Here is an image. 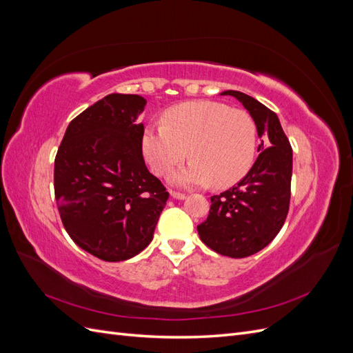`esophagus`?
<instances>
[{"label":"esophagus","instance_id":"obj_1","mask_svg":"<svg viewBox=\"0 0 353 353\" xmlns=\"http://www.w3.org/2000/svg\"><path fill=\"white\" fill-rule=\"evenodd\" d=\"M170 197L176 200H184L187 196L184 193H178V191H170Z\"/></svg>","mask_w":353,"mask_h":353}]
</instances>
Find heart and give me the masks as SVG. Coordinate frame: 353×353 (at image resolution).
<instances>
[{
	"instance_id": "obj_1",
	"label": "heart",
	"mask_w": 353,
	"mask_h": 353,
	"mask_svg": "<svg viewBox=\"0 0 353 353\" xmlns=\"http://www.w3.org/2000/svg\"><path fill=\"white\" fill-rule=\"evenodd\" d=\"M145 162L166 175L188 156L190 165L170 175L176 185L231 187L249 172L256 152V126L241 110L218 101H187L165 112L163 125L150 123L141 135Z\"/></svg>"
}]
</instances>
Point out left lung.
I'll return each instance as SVG.
<instances>
[{
    "label": "left lung",
    "instance_id": "8db88e82",
    "mask_svg": "<svg viewBox=\"0 0 353 353\" xmlns=\"http://www.w3.org/2000/svg\"><path fill=\"white\" fill-rule=\"evenodd\" d=\"M232 95L254 121L259 156L237 185L212 196L209 216L197 227L208 248L230 258H248L266 248L284 225L290 206L293 150L272 110L240 91Z\"/></svg>",
    "mask_w": 353,
    "mask_h": 353
}]
</instances>
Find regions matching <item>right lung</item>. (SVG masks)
<instances>
[{
	"label": "right lung",
	"instance_id": "right-lung-1",
	"mask_svg": "<svg viewBox=\"0 0 353 353\" xmlns=\"http://www.w3.org/2000/svg\"><path fill=\"white\" fill-rule=\"evenodd\" d=\"M137 94H109L69 123L54 160L63 225L81 249L105 262L134 258L153 240L169 193L141 150L145 108Z\"/></svg>",
	"mask_w": 353,
	"mask_h": 353
}]
</instances>
